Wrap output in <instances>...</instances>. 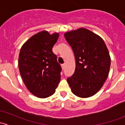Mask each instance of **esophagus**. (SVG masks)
Instances as JSON below:
<instances>
[{"label": "esophagus", "mask_w": 125, "mask_h": 125, "mask_svg": "<svg viewBox=\"0 0 125 125\" xmlns=\"http://www.w3.org/2000/svg\"><path fill=\"white\" fill-rule=\"evenodd\" d=\"M65 64H62V69L63 70H64V69H65Z\"/></svg>", "instance_id": "esophagus-1"}]
</instances>
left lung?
I'll use <instances>...</instances> for the list:
<instances>
[{
  "label": "left lung",
  "instance_id": "left-lung-1",
  "mask_svg": "<svg viewBox=\"0 0 125 125\" xmlns=\"http://www.w3.org/2000/svg\"><path fill=\"white\" fill-rule=\"evenodd\" d=\"M73 50L75 72L67 79L72 93L82 98L91 97L103 86L109 74L111 58L100 36L81 28L64 34Z\"/></svg>",
  "mask_w": 125,
  "mask_h": 125
}]
</instances>
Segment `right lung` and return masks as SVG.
Instances as JSON below:
<instances>
[{
	"label": "right lung",
	"instance_id": "add662e5",
	"mask_svg": "<svg viewBox=\"0 0 125 125\" xmlns=\"http://www.w3.org/2000/svg\"><path fill=\"white\" fill-rule=\"evenodd\" d=\"M59 34L42 31L30 37L21 48L19 69L27 89L39 98L51 96L60 80L62 68L52 49Z\"/></svg>",
	"mask_w": 125,
	"mask_h": 125
}]
</instances>
